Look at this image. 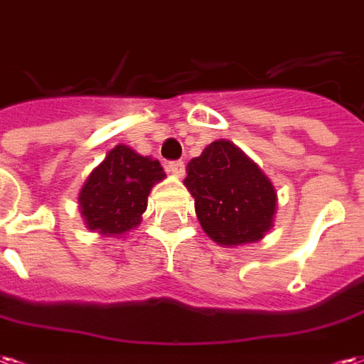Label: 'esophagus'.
<instances>
[{
	"label": "esophagus",
	"mask_w": 364,
	"mask_h": 364,
	"mask_svg": "<svg viewBox=\"0 0 364 364\" xmlns=\"http://www.w3.org/2000/svg\"><path fill=\"white\" fill-rule=\"evenodd\" d=\"M168 172L174 174L176 178H182L186 172V164L182 161H174V163H168Z\"/></svg>",
	"instance_id": "1"
}]
</instances>
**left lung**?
<instances>
[{
  "mask_svg": "<svg viewBox=\"0 0 364 364\" xmlns=\"http://www.w3.org/2000/svg\"><path fill=\"white\" fill-rule=\"evenodd\" d=\"M201 229L225 248L259 242L273 227L277 192L240 147L217 139L186 166Z\"/></svg>",
  "mask_w": 364,
  "mask_h": 364,
  "instance_id": "1",
  "label": "left lung"
}]
</instances>
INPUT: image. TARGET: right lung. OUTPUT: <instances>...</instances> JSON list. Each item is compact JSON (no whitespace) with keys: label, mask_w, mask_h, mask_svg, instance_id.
<instances>
[{"label":"right lung","mask_w":364,"mask_h":364,"mask_svg":"<svg viewBox=\"0 0 364 364\" xmlns=\"http://www.w3.org/2000/svg\"><path fill=\"white\" fill-rule=\"evenodd\" d=\"M166 178L153 156L135 153L124 143L106 153L79 190V211L87 229L100 237L122 238L139 227L151 188Z\"/></svg>","instance_id":"1"}]
</instances>
